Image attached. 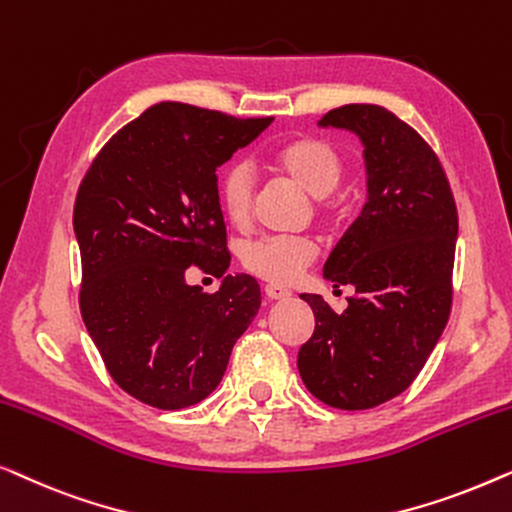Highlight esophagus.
<instances>
[{
    "label": "esophagus",
    "instance_id": "34e87169",
    "mask_svg": "<svg viewBox=\"0 0 512 512\" xmlns=\"http://www.w3.org/2000/svg\"><path fill=\"white\" fill-rule=\"evenodd\" d=\"M264 292H266V297H269V299H276V301H280V299H290V297H292V292L287 290V287H283V285H276V283L266 285V287H264Z\"/></svg>",
    "mask_w": 512,
    "mask_h": 512
}]
</instances>
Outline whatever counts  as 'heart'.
<instances>
[{"label":"heart","mask_w":512,"mask_h":512,"mask_svg":"<svg viewBox=\"0 0 512 512\" xmlns=\"http://www.w3.org/2000/svg\"><path fill=\"white\" fill-rule=\"evenodd\" d=\"M273 164L285 176L311 194L325 199L343 181L345 164L334 146L320 139H294L273 155ZM220 206L229 222L243 225L253 206V169L246 162H234L220 178ZM318 255V248L306 236H266L243 248V264L255 276L271 283H292Z\"/></svg>","instance_id":"1"}]
</instances>
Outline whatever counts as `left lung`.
I'll return each instance as SVG.
<instances>
[{"mask_svg":"<svg viewBox=\"0 0 512 512\" xmlns=\"http://www.w3.org/2000/svg\"><path fill=\"white\" fill-rule=\"evenodd\" d=\"M318 127L362 141L366 204L322 269L355 297L334 313L320 294H301L315 331L297 366L322 403L364 410L413 383L448 325L457 206L434 150L383 106H341Z\"/></svg>","mask_w":512,"mask_h":512,"instance_id":"obj_1","label":"left lung"}]
</instances>
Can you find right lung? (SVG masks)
<instances>
[{"instance_id": "add662e5", "label": "right lung", "mask_w": 512, "mask_h": 512, "mask_svg": "<svg viewBox=\"0 0 512 512\" xmlns=\"http://www.w3.org/2000/svg\"><path fill=\"white\" fill-rule=\"evenodd\" d=\"M271 122L155 104L106 143L83 178L74 206L83 322L111 378L148 406L206 399L259 311L257 280L225 273L215 171ZM192 263L223 278L218 293L186 285Z\"/></svg>"}]
</instances>
